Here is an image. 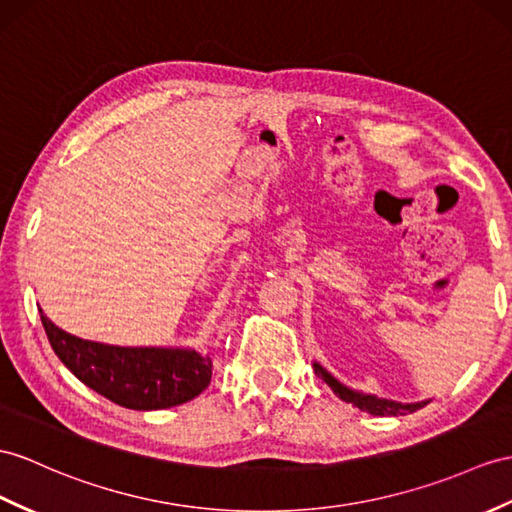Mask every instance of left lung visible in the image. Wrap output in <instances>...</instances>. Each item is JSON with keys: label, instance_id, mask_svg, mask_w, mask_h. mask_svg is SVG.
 <instances>
[{"label": "left lung", "instance_id": "8db88e82", "mask_svg": "<svg viewBox=\"0 0 512 512\" xmlns=\"http://www.w3.org/2000/svg\"><path fill=\"white\" fill-rule=\"evenodd\" d=\"M317 376L326 382L330 389L334 391L336 397H341L343 402L347 404H354L360 410H367L369 415H382V417H397V415H408V413H415V410L423 408L428 402H417V404H402V402H393V400H382V397L376 395H365V393H358L347 389L345 384H341L336 378H332L330 373L323 369L319 363L313 365Z\"/></svg>", "mask_w": 512, "mask_h": 512}]
</instances>
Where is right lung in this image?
Instances as JSON below:
<instances>
[{
  "instance_id": "add662e5",
  "label": "right lung",
  "mask_w": 512,
  "mask_h": 512,
  "mask_svg": "<svg viewBox=\"0 0 512 512\" xmlns=\"http://www.w3.org/2000/svg\"><path fill=\"white\" fill-rule=\"evenodd\" d=\"M52 350L95 393L132 410H160L191 402L213 378L210 356L169 347H119L78 339L39 308Z\"/></svg>"
}]
</instances>
